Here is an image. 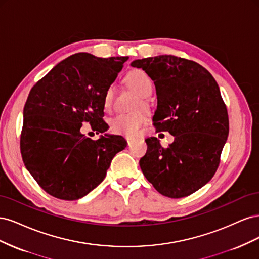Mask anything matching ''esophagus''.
Returning <instances> with one entry per match:
<instances>
[{"mask_svg":"<svg viewBox=\"0 0 259 259\" xmlns=\"http://www.w3.org/2000/svg\"><path fill=\"white\" fill-rule=\"evenodd\" d=\"M125 139H126V142H127V144L128 145H131V143L133 142V140H134L135 138H133V137H125Z\"/></svg>","mask_w":259,"mask_h":259,"instance_id":"obj_1","label":"esophagus"}]
</instances>
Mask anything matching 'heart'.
Returning <instances> with one entry per match:
<instances>
[{"instance_id": "b5f03b06", "label": "heart", "mask_w": 259, "mask_h": 259, "mask_svg": "<svg viewBox=\"0 0 259 259\" xmlns=\"http://www.w3.org/2000/svg\"><path fill=\"white\" fill-rule=\"evenodd\" d=\"M126 82L132 86L140 96L148 97L152 93L153 81L151 76L144 70H135L126 76ZM114 90L112 86H109L104 95V108L106 111H110L113 105ZM148 107L145 98L140 100L138 107ZM148 122V116L145 112L138 111L134 113H120L112 117L110 121V130L113 134L123 136H134L138 134L144 125Z\"/></svg>"}]
</instances>
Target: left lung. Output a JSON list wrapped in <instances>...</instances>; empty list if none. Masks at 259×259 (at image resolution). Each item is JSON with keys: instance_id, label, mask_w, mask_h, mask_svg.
I'll return each instance as SVG.
<instances>
[{"instance_id": "obj_1", "label": "left lung", "mask_w": 259, "mask_h": 259, "mask_svg": "<svg viewBox=\"0 0 259 259\" xmlns=\"http://www.w3.org/2000/svg\"><path fill=\"white\" fill-rule=\"evenodd\" d=\"M132 66L145 70L154 82L156 132L175 136L168 147L147 138L140 168L161 194L188 197L214 176L228 137V112L218 85L198 62L173 55L137 59Z\"/></svg>"}]
</instances>
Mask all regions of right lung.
<instances>
[{
	"mask_svg": "<svg viewBox=\"0 0 259 259\" xmlns=\"http://www.w3.org/2000/svg\"><path fill=\"white\" fill-rule=\"evenodd\" d=\"M127 59L77 53L31 89L23 108L21 158L38 186L53 197L83 198L103 182L114 155L126 147L122 136L93 140L80 130L82 123H90L96 134L108 130L104 95Z\"/></svg>",
	"mask_w": 259,
	"mask_h": 259,
	"instance_id": "right-lung-1",
	"label": "right lung"
}]
</instances>
